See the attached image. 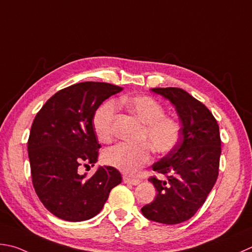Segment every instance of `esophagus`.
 I'll return each instance as SVG.
<instances>
[{"label":"esophagus","mask_w":252,"mask_h":252,"mask_svg":"<svg viewBox=\"0 0 252 252\" xmlns=\"http://www.w3.org/2000/svg\"><path fill=\"white\" fill-rule=\"evenodd\" d=\"M123 181H124V183L131 184V185H137V184L140 183V180L128 178V177H123Z\"/></svg>","instance_id":"esophagus-1"}]
</instances>
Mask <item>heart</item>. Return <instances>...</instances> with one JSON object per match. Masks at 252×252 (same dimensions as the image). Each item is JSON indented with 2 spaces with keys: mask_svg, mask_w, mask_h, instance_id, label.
I'll list each match as a JSON object with an SVG mask.
<instances>
[{
  "mask_svg": "<svg viewBox=\"0 0 252 252\" xmlns=\"http://www.w3.org/2000/svg\"><path fill=\"white\" fill-rule=\"evenodd\" d=\"M121 102L144 123L140 138L148 141L156 153L167 154L177 146L181 135V128L173 118L164 116V108L159 102L144 95L124 97ZM115 112L116 104L113 101H107L94 113L92 125L99 141L107 142L111 139ZM103 160L106 164L123 173L136 174L151 161V150L145 142L137 145L121 142L104 151Z\"/></svg>",
  "mask_w": 252,
  "mask_h": 252,
  "instance_id": "1",
  "label": "heart"
}]
</instances>
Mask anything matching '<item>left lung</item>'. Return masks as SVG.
<instances>
[{"instance_id": "left-lung-1", "label": "left lung", "mask_w": 252, "mask_h": 252, "mask_svg": "<svg viewBox=\"0 0 252 252\" xmlns=\"http://www.w3.org/2000/svg\"><path fill=\"white\" fill-rule=\"evenodd\" d=\"M174 106L181 135L177 146L153 164L154 171L167 175V181L150 178L157 195L141 208L149 220L174 225L185 221L197 212L218 177L221 154L220 127L210 110L179 88H156Z\"/></svg>"}]
</instances>
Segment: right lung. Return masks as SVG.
Instances as JSON below:
<instances>
[{"label": "right lung", "mask_w": 252, "mask_h": 252, "mask_svg": "<svg viewBox=\"0 0 252 252\" xmlns=\"http://www.w3.org/2000/svg\"><path fill=\"white\" fill-rule=\"evenodd\" d=\"M122 91L104 82H81L60 90L37 113L28 138L32 185L51 214L68 221L97 215L122 175L110 165L98 167L91 178L80 165L97 161L101 148L92 120L99 105Z\"/></svg>", "instance_id": "obj_1"}]
</instances>
